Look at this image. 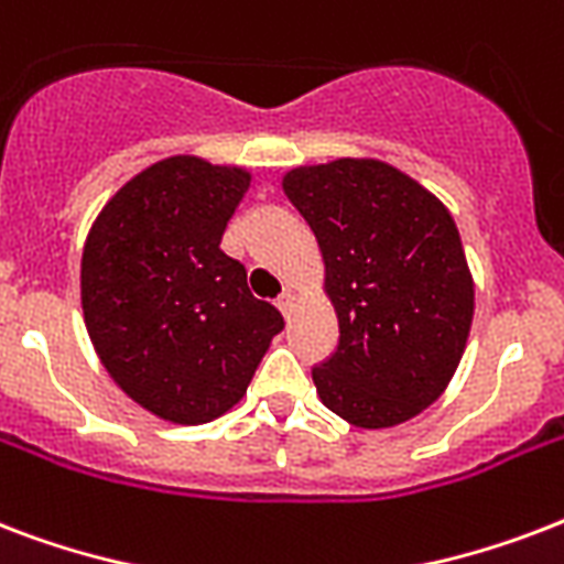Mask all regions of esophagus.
I'll return each instance as SVG.
<instances>
[{
  "label": "esophagus",
  "mask_w": 564,
  "mask_h": 564,
  "mask_svg": "<svg viewBox=\"0 0 564 564\" xmlns=\"http://www.w3.org/2000/svg\"><path fill=\"white\" fill-rule=\"evenodd\" d=\"M295 301H299L295 290H283V295H281V299H278V310H281L283 316L290 318L292 313H295Z\"/></svg>",
  "instance_id": "1"
}]
</instances>
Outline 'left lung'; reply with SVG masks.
Segmentation results:
<instances>
[{"mask_svg":"<svg viewBox=\"0 0 564 564\" xmlns=\"http://www.w3.org/2000/svg\"><path fill=\"white\" fill-rule=\"evenodd\" d=\"M281 187L316 234L339 348L313 369L327 410L383 430L427 410L459 369L474 278L445 204L377 158L292 166Z\"/></svg>","mask_w":564,"mask_h":564,"instance_id":"left-lung-1","label":"left lung"}]
</instances>
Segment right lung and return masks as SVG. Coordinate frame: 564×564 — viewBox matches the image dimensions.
Listing matches in <instances>:
<instances>
[{
	"mask_svg": "<svg viewBox=\"0 0 564 564\" xmlns=\"http://www.w3.org/2000/svg\"><path fill=\"white\" fill-rule=\"evenodd\" d=\"M246 166L172 154L110 195L82 251V310L113 383L172 424L234 410L283 316L219 248Z\"/></svg>",
	"mask_w": 564,
	"mask_h": 564,
	"instance_id": "add662e5",
	"label": "right lung"
}]
</instances>
